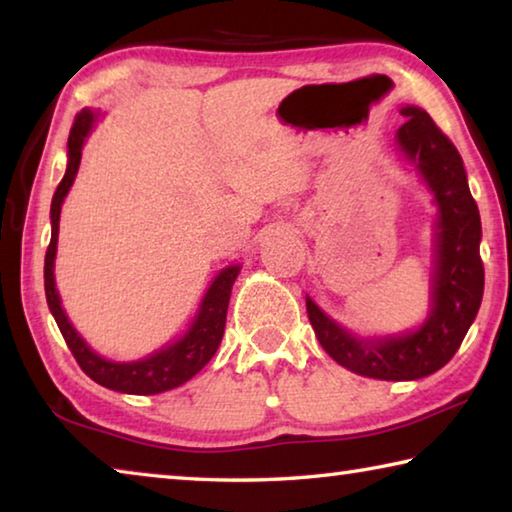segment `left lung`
<instances>
[{"mask_svg":"<svg viewBox=\"0 0 512 512\" xmlns=\"http://www.w3.org/2000/svg\"><path fill=\"white\" fill-rule=\"evenodd\" d=\"M402 115L409 119L395 140L438 205L436 268L427 320L404 334L359 339L307 298L311 327L329 357L361 377L386 381L422 379L443 368L461 348L483 298L481 216L467 187L461 153L424 110L406 106Z\"/></svg>","mask_w":512,"mask_h":512,"instance_id":"left-lung-1","label":"left lung"}]
</instances>
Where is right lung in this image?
I'll return each instance as SVG.
<instances>
[{
    "label": "right lung",
    "mask_w": 512,
    "mask_h": 512,
    "mask_svg": "<svg viewBox=\"0 0 512 512\" xmlns=\"http://www.w3.org/2000/svg\"><path fill=\"white\" fill-rule=\"evenodd\" d=\"M97 119H99V112L85 108L76 115L72 131H69L67 171L63 180H60V185L56 187L54 198H51V241L45 255L47 305L56 318L58 329L60 334H63L67 348L72 350L76 363H79L81 370L90 379L117 393H128V395L164 393L180 384H185V381L192 379L196 372H201L205 363L214 357L216 350H219L232 284H235L241 266L223 268V271L214 277L210 289H207L201 307H198V314L194 316L187 332L180 336L178 341L164 345L162 350L149 354L146 359H137L128 363L108 361L81 339L79 332H76L72 323H69L65 309L60 307V296L56 291V277H54V262H56V246H58L60 207H63L69 187L74 183L76 171H79L85 137L90 135L94 121Z\"/></svg>",
    "instance_id": "obj_1"
}]
</instances>
